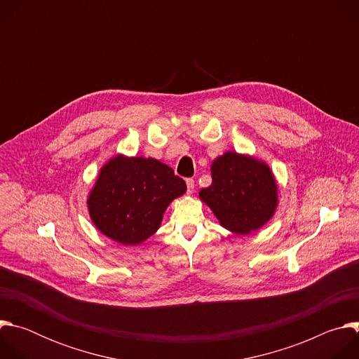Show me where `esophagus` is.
I'll return each instance as SVG.
<instances>
[{"label":"esophagus","instance_id":"esophagus-1","mask_svg":"<svg viewBox=\"0 0 359 359\" xmlns=\"http://www.w3.org/2000/svg\"><path fill=\"white\" fill-rule=\"evenodd\" d=\"M186 187H187V193H193L194 190V180L193 179H186Z\"/></svg>","mask_w":359,"mask_h":359}]
</instances>
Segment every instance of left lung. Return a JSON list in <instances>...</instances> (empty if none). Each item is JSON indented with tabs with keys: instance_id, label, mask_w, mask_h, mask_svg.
<instances>
[{
	"instance_id": "left-lung-1",
	"label": "left lung",
	"mask_w": 359,
	"mask_h": 359,
	"mask_svg": "<svg viewBox=\"0 0 359 359\" xmlns=\"http://www.w3.org/2000/svg\"><path fill=\"white\" fill-rule=\"evenodd\" d=\"M212 184L198 196L223 227L247 234L264 226L277 208V184L270 168L250 156L227 151L212 165Z\"/></svg>"
}]
</instances>
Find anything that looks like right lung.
Returning <instances> with one entry per match:
<instances>
[{"label":"right lung","instance_id":"1","mask_svg":"<svg viewBox=\"0 0 359 359\" xmlns=\"http://www.w3.org/2000/svg\"><path fill=\"white\" fill-rule=\"evenodd\" d=\"M184 191V180L165 163L116 156L100 169L88 209L97 230L121 244L135 245L161 227L169 203Z\"/></svg>","mask_w":359,"mask_h":359}]
</instances>
